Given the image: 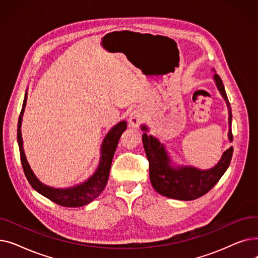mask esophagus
Instances as JSON below:
<instances>
[{
	"mask_svg": "<svg viewBox=\"0 0 258 258\" xmlns=\"http://www.w3.org/2000/svg\"><path fill=\"white\" fill-rule=\"evenodd\" d=\"M143 121V116L139 111H134L128 119L130 122V125L133 127H138Z\"/></svg>",
	"mask_w": 258,
	"mask_h": 258,
	"instance_id": "obj_1",
	"label": "esophagus"
}]
</instances>
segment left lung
<instances>
[{"instance_id":"obj_1","label":"left lung","mask_w":258,"mask_h":258,"mask_svg":"<svg viewBox=\"0 0 258 258\" xmlns=\"http://www.w3.org/2000/svg\"><path fill=\"white\" fill-rule=\"evenodd\" d=\"M214 80L227 102L229 126L231 127L232 112L225 87L218 74L214 75ZM142 130L147 131L146 126H142ZM228 136L230 141H232L233 135L231 128L229 130ZM142 141L147 160L150 162V178L155 190L161 196L182 201H191L206 195L220 181L230 165L233 154V147H230L223 154L219 163L208 170H200L195 167L173 168L169 165V158L164 146L159 140L153 136H147V134L144 133L142 135Z\"/></svg>"}]
</instances>
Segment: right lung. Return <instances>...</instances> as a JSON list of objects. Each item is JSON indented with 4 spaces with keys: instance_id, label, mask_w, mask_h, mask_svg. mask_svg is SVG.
I'll use <instances>...</instances> for the list:
<instances>
[{
    "instance_id": "right-lung-1",
    "label": "right lung",
    "mask_w": 258,
    "mask_h": 258,
    "mask_svg": "<svg viewBox=\"0 0 258 258\" xmlns=\"http://www.w3.org/2000/svg\"><path fill=\"white\" fill-rule=\"evenodd\" d=\"M27 101V93L25 95L23 107L19 117L18 122V142L20 148V156L22 166L25 172L27 180L30 183L33 189L42 196L46 197L50 201L56 203L57 205L62 207H80L85 206L93 200L96 199L104 189L108 174H110V169L112 165V160L116 151L117 144L121 137L122 133L126 128V122L121 121L118 124H116L110 132L107 133L105 136L102 146H101V157L99 161V166L95 171L92 177L84 182L83 184H79L75 187L67 188V189H55L49 186L44 185L42 182H39L37 178L34 175L33 171L31 170L28 162L26 160L25 153L23 150V140H22V134H21V123H22V117L25 111Z\"/></svg>"
}]
</instances>
